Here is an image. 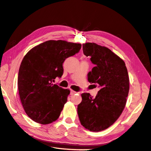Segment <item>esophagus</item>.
I'll return each mask as SVG.
<instances>
[{
  "instance_id": "obj_1",
  "label": "esophagus",
  "mask_w": 151,
  "mask_h": 151,
  "mask_svg": "<svg viewBox=\"0 0 151 151\" xmlns=\"http://www.w3.org/2000/svg\"><path fill=\"white\" fill-rule=\"evenodd\" d=\"M76 92L74 91V90H70V94H71V95L75 94H76Z\"/></svg>"
}]
</instances>
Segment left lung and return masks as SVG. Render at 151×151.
Here are the masks:
<instances>
[{
	"instance_id": "1",
	"label": "left lung",
	"mask_w": 151,
	"mask_h": 151,
	"mask_svg": "<svg viewBox=\"0 0 151 151\" xmlns=\"http://www.w3.org/2000/svg\"><path fill=\"white\" fill-rule=\"evenodd\" d=\"M83 50L95 65L88 73V81L100 90L95 98L89 93L82 94L77 112L81 125L96 132L108 128L122 114L127 102L129 79L125 62L109 49L86 43Z\"/></svg>"
}]
</instances>
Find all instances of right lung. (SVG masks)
<instances>
[{
    "instance_id": "1",
    "label": "right lung",
    "mask_w": 151,
    "mask_h": 151,
    "mask_svg": "<svg viewBox=\"0 0 151 151\" xmlns=\"http://www.w3.org/2000/svg\"><path fill=\"white\" fill-rule=\"evenodd\" d=\"M81 48L80 43L49 40L24 56L18 72V92L24 111L33 121L47 125L58 119L70 90L53 82L63 74L65 60Z\"/></svg>"
}]
</instances>
